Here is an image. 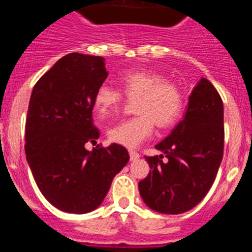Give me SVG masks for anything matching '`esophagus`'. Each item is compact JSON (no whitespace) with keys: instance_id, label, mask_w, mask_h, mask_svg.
Returning a JSON list of instances; mask_svg holds the SVG:
<instances>
[{"instance_id":"1","label":"esophagus","mask_w":252,"mask_h":252,"mask_svg":"<svg viewBox=\"0 0 252 252\" xmlns=\"http://www.w3.org/2000/svg\"><path fill=\"white\" fill-rule=\"evenodd\" d=\"M129 157H130V160H137L139 158V153L135 151H129Z\"/></svg>"}]
</instances>
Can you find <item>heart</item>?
Segmentation results:
<instances>
[{
  "mask_svg": "<svg viewBox=\"0 0 252 252\" xmlns=\"http://www.w3.org/2000/svg\"><path fill=\"white\" fill-rule=\"evenodd\" d=\"M119 81L126 98L137 99L135 113L139 115L113 126L108 130L112 142L135 148L151 137L154 124L159 128H168L180 119L185 106V94L177 83L149 70H129L122 74ZM123 99L121 90L101 84L95 93L94 105L101 115H106L114 112Z\"/></svg>",
  "mask_w": 252,
  "mask_h": 252,
  "instance_id": "1",
  "label": "heart"
}]
</instances>
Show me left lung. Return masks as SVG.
<instances>
[{
    "instance_id": "8db88e82",
    "label": "left lung",
    "mask_w": 252,
    "mask_h": 252,
    "mask_svg": "<svg viewBox=\"0 0 252 252\" xmlns=\"http://www.w3.org/2000/svg\"><path fill=\"white\" fill-rule=\"evenodd\" d=\"M223 104L215 87L202 78L188 99L185 118L146 157L148 176L138 185L143 201L167 215L183 214L198 205L214 185L223 156Z\"/></svg>"
}]
</instances>
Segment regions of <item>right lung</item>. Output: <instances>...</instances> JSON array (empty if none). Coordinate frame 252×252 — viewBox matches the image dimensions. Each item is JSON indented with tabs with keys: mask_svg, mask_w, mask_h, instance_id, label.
Wrapping results in <instances>:
<instances>
[{
	"mask_svg": "<svg viewBox=\"0 0 252 252\" xmlns=\"http://www.w3.org/2000/svg\"><path fill=\"white\" fill-rule=\"evenodd\" d=\"M106 76L101 56L67 54L38 79L29 103L26 159L45 198L69 214L99 207L129 160L128 151L115 143L85 149L99 138L93 108Z\"/></svg>",
	"mask_w": 252,
	"mask_h": 252,
	"instance_id": "add662e5",
	"label": "right lung"
}]
</instances>
